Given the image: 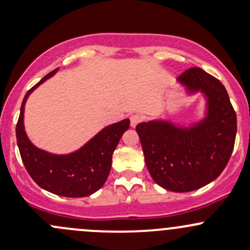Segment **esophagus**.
Wrapping results in <instances>:
<instances>
[{
    "label": "esophagus",
    "instance_id": "1",
    "mask_svg": "<svg viewBox=\"0 0 250 250\" xmlns=\"http://www.w3.org/2000/svg\"><path fill=\"white\" fill-rule=\"evenodd\" d=\"M143 116L140 115H132L130 116V125L132 127H137L140 122H143Z\"/></svg>",
    "mask_w": 250,
    "mask_h": 250
}]
</instances>
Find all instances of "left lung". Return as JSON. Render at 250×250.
<instances>
[{
  "label": "left lung",
  "instance_id": "left-lung-1",
  "mask_svg": "<svg viewBox=\"0 0 250 250\" xmlns=\"http://www.w3.org/2000/svg\"><path fill=\"white\" fill-rule=\"evenodd\" d=\"M178 81L190 93L207 98V117L188 128L168 121L137 125L146 167L166 190L190 192L215 180L232 153L237 117L223 83L200 67L184 71Z\"/></svg>",
  "mask_w": 250,
  "mask_h": 250
}]
</instances>
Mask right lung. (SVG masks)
<instances>
[{
    "mask_svg": "<svg viewBox=\"0 0 250 250\" xmlns=\"http://www.w3.org/2000/svg\"><path fill=\"white\" fill-rule=\"evenodd\" d=\"M58 69L46 75L25 94L16 134L21 161L40 188L64 197H85L99 190L109 176L112 153L129 120L113 123L98 133L84 146L69 155H53L32 145L24 130V107L27 97Z\"/></svg>",
    "mask_w": 250,
    "mask_h": 250,
    "instance_id": "add662e5",
    "label": "right lung"
}]
</instances>
